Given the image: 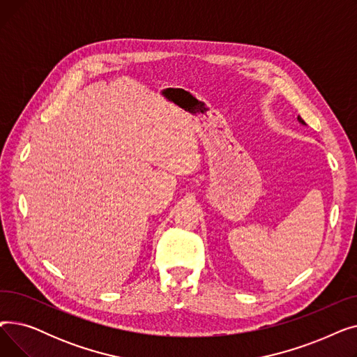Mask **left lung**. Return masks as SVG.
<instances>
[{
  "label": "left lung",
  "mask_w": 357,
  "mask_h": 357,
  "mask_svg": "<svg viewBox=\"0 0 357 357\" xmlns=\"http://www.w3.org/2000/svg\"><path fill=\"white\" fill-rule=\"evenodd\" d=\"M298 121H299V123H301V124H305V121H304V120H303L301 117H298Z\"/></svg>",
  "instance_id": "obj_1"
}]
</instances>
